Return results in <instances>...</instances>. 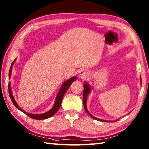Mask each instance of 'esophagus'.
<instances>
[{"label":"esophagus","mask_w":149,"mask_h":149,"mask_svg":"<svg viewBox=\"0 0 149 149\" xmlns=\"http://www.w3.org/2000/svg\"><path fill=\"white\" fill-rule=\"evenodd\" d=\"M88 72L86 71H84V70H82L80 73V77L82 79H84L85 77H86L88 76Z\"/></svg>","instance_id":"1"}]
</instances>
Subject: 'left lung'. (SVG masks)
Instances as JSON below:
<instances>
[{
    "label": "left lung",
    "instance_id": "8db88e82",
    "mask_svg": "<svg viewBox=\"0 0 149 149\" xmlns=\"http://www.w3.org/2000/svg\"><path fill=\"white\" fill-rule=\"evenodd\" d=\"M90 91V88L89 86V85H88L87 83L84 84V90H83V105H84V109L86 111V113L89 115L91 118L95 119V120H99V121H102V122H109V121H106V120H101V119H99L96 118V117L93 116L92 115H91V114L88 111V109H87V107H86V99H87V96L89 94ZM117 121V120H116Z\"/></svg>",
    "mask_w": 149,
    "mask_h": 149
}]
</instances>
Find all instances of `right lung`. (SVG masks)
<instances>
[{
    "label": "right lung",
    "instance_id": "obj_1",
    "mask_svg": "<svg viewBox=\"0 0 149 149\" xmlns=\"http://www.w3.org/2000/svg\"><path fill=\"white\" fill-rule=\"evenodd\" d=\"M15 61V59L13 61L12 64L11 65L10 70H9V79H10V77H11L12 66H13V65ZM75 79H76V77H73L71 79H70L66 81L65 83L63 84L61 88V89H60L58 93V95H57V97H56V100L55 104H54V105L52 108L50 109V111H49L48 112L45 113H43V114H40V115H33V114L27 113L26 112H25L24 111H23L21 108H20V107H19V106H18V104H17V102H16V101L14 99L13 96L12 92H11V87H10V84L9 83V84H8V91H9V97H10L12 102L13 103L15 106L17 107V109H18L19 110H20L21 111L24 112L25 114H26V115L28 116H29L30 118H33V119H35V120H44V119H47V118H50V117L52 116L57 111H58L59 108L60 107V106H61V102H62L63 98V96H64L65 92L66 91V90L68 89V88L72 84V83Z\"/></svg>",
    "mask_w": 149,
    "mask_h": 149
}]
</instances>
